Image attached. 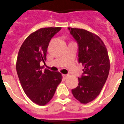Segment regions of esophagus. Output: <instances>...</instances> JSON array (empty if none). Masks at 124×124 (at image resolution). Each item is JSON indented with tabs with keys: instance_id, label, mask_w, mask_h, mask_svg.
<instances>
[{
	"instance_id": "1",
	"label": "esophagus",
	"mask_w": 124,
	"mask_h": 124,
	"mask_svg": "<svg viewBox=\"0 0 124 124\" xmlns=\"http://www.w3.org/2000/svg\"><path fill=\"white\" fill-rule=\"evenodd\" d=\"M68 76V74H63V77L64 78V79L67 78Z\"/></svg>"
}]
</instances>
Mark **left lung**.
<instances>
[{"label": "left lung", "mask_w": 124, "mask_h": 124, "mask_svg": "<svg viewBox=\"0 0 124 124\" xmlns=\"http://www.w3.org/2000/svg\"><path fill=\"white\" fill-rule=\"evenodd\" d=\"M68 30L78 45L79 63L84 67L83 75L78 78V86L71 91L80 102L87 104L99 96L106 83L110 70L108 52L96 34L81 28Z\"/></svg>", "instance_id": "1"}]
</instances>
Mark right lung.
<instances>
[{
	"label": "right lung",
	"instance_id": "right-lung-1",
	"mask_svg": "<svg viewBox=\"0 0 124 124\" xmlns=\"http://www.w3.org/2000/svg\"><path fill=\"white\" fill-rule=\"evenodd\" d=\"M61 27L42 28L32 33L22 45L17 56L16 70L21 86L30 99L45 106L53 97L61 83L60 72L42 70L40 62L46 60V51L52 37Z\"/></svg>",
	"mask_w": 124,
	"mask_h": 124
}]
</instances>
